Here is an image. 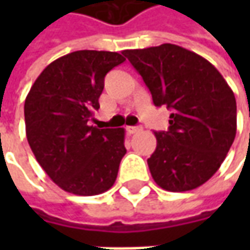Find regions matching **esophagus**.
<instances>
[{"label":"esophagus","instance_id":"obj_1","mask_svg":"<svg viewBox=\"0 0 250 250\" xmlns=\"http://www.w3.org/2000/svg\"><path fill=\"white\" fill-rule=\"evenodd\" d=\"M142 130V126H126V132L129 135H133V133H138Z\"/></svg>","mask_w":250,"mask_h":250}]
</instances>
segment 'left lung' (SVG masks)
I'll return each instance as SVG.
<instances>
[{
	"label": "left lung",
	"mask_w": 250,
	"mask_h": 250,
	"mask_svg": "<svg viewBox=\"0 0 250 250\" xmlns=\"http://www.w3.org/2000/svg\"><path fill=\"white\" fill-rule=\"evenodd\" d=\"M124 55L143 78L154 105L172 111L168 130L154 132L151 177L169 192L203 185L226 160L236 135L234 91L214 65L175 44Z\"/></svg>",
	"instance_id": "left-lung-1"
}]
</instances>
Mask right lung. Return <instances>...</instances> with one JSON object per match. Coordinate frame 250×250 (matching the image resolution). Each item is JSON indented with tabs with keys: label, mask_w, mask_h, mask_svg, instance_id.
Listing matches in <instances>:
<instances>
[{
	"label": "right lung",
	"mask_w": 250,
	"mask_h": 250,
	"mask_svg": "<svg viewBox=\"0 0 250 250\" xmlns=\"http://www.w3.org/2000/svg\"><path fill=\"white\" fill-rule=\"evenodd\" d=\"M125 61L111 51L81 50L45 66L24 100L26 138L45 174L65 192L94 196L108 190L126 149L124 128L89 125L104 78Z\"/></svg>",
	"instance_id": "right-lung-1"
}]
</instances>
